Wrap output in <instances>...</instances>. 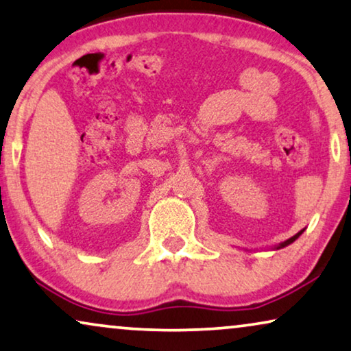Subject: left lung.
<instances>
[{
	"label": "left lung",
	"instance_id": "1",
	"mask_svg": "<svg viewBox=\"0 0 351 351\" xmlns=\"http://www.w3.org/2000/svg\"><path fill=\"white\" fill-rule=\"evenodd\" d=\"M302 233H304V230H300V232H299V233H297V234H294V237H292V238H289V239H286V241H285V243L278 244V246H276L275 249H281V247H286V246H289V244H291V243H294V241H295V239H297V238H299Z\"/></svg>",
	"mask_w": 351,
	"mask_h": 351
}]
</instances>
